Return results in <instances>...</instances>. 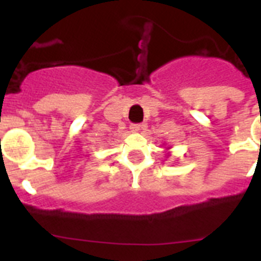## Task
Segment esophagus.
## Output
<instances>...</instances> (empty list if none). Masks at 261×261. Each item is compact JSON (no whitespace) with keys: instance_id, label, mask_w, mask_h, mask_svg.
<instances>
[{"instance_id":"esophagus-1","label":"esophagus","mask_w":261,"mask_h":261,"mask_svg":"<svg viewBox=\"0 0 261 261\" xmlns=\"http://www.w3.org/2000/svg\"><path fill=\"white\" fill-rule=\"evenodd\" d=\"M144 128V124H132L130 125V130L132 132H138V130H141Z\"/></svg>"}]
</instances>
